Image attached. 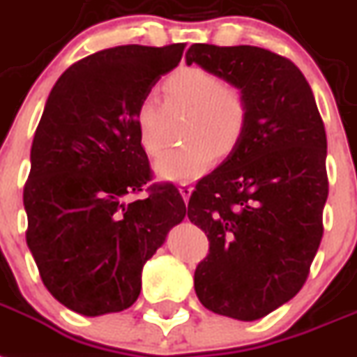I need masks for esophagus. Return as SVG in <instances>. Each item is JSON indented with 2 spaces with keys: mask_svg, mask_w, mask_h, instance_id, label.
Instances as JSON below:
<instances>
[{
  "mask_svg": "<svg viewBox=\"0 0 357 357\" xmlns=\"http://www.w3.org/2000/svg\"><path fill=\"white\" fill-rule=\"evenodd\" d=\"M178 191H181L182 199H184L185 202H188V200H190V197H191V191H193V185L188 184V182H182L181 188H178Z\"/></svg>",
  "mask_w": 357,
  "mask_h": 357,
  "instance_id": "34e87169",
  "label": "esophagus"
}]
</instances>
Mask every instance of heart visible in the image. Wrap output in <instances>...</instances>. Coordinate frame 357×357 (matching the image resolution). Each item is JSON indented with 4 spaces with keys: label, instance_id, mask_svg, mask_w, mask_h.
<instances>
[{
    "label": "heart",
    "instance_id": "obj_1",
    "mask_svg": "<svg viewBox=\"0 0 357 357\" xmlns=\"http://www.w3.org/2000/svg\"><path fill=\"white\" fill-rule=\"evenodd\" d=\"M166 105L190 111L184 140L157 162V173L166 181H195L215 164L217 155L228 157L243 142L250 123V100L243 87L228 84L217 73L188 66L164 79ZM138 138L149 157L166 147V109L153 94L144 96L135 111Z\"/></svg>",
    "mask_w": 357,
    "mask_h": 357
}]
</instances>
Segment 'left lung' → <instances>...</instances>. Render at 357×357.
Returning <instances> with one entry per match:
<instances>
[{"label": "left lung", "instance_id": "obj_1", "mask_svg": "<svg viewBox=\"0 0 357 357\" xmlns=\"http://www.w3.org/2000/svg\"><path fill=\"white\" fill-rule=\"evenodd\" d=\"M185 61L243 87V142L191 193L188 217L210 241L195 270L208 310L255 321L305 284L323 237L326 132L310 85L291 60L252 45L193 43Z\"/></svg>", "mask_w": 357, "mask_h": 357}]
</instances>
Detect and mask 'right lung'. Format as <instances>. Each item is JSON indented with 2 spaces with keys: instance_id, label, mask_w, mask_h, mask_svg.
Listing matches in <instances>:
<instances>
[{
  "instance_id": "obj_1",
  "label": "right lung",
  "mask_w": 357,
  "mask_h": 357,
  "mask_svg": "<svg viewBox=\"0 0 357 357\" xmlns=\"http://www.w3.org/2000/svg\"><path fill=\"white\" fill-rule=\"evenodd\" d=\"M185 45H119L76 61L52 87L23 188L26 244L54 299L84 316L122 312L140 296L147 259L185 215L153 172L135 111ZM146 190L132 203L128 195Z\"/></svg>"
}]
</instances>
